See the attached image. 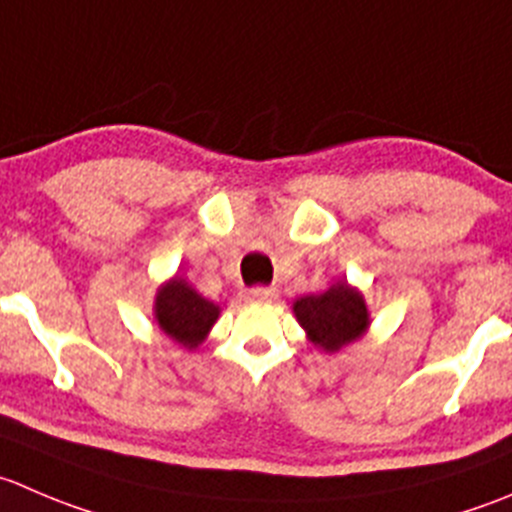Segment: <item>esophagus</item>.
<instances>
[{
	"label": "esophagus",
	"instance_id": "1",
	"mask_svg": "<svg viewBox=\"0 0 512 512\" xmlns=\"http://www.w3.org/2000/svg\"><path fill=\"white\" fill-rule=\"evenodd\" d=\"M245 297L250 302H275L277 290L275 287H252V290H247Z\"/></svg>",
	"mask_w": 512,
	"mask_h": 512
}]
</instances>
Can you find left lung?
Segmentation results:
<instances>
[{
	"label": "left lung",
	"instance_id": "1",
	"mask_svg": "<svg viewBox=\"0 0 512 512\" xmlns=\"http://www.w3.org/2000/svg\"><path fill=\"white\" fill-rule=\"evenodd\" d=\"M297 322L307 340L322 352H340L370 330V310L357 287L335 280L320 295L297 297L292 302Z\"/></svg>",
	"mask_w": 512,
	"mask_h": 512
}]
</instances>
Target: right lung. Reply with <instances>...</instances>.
Returning a JSON list of instances; mask_svg holds the SVG:
<instances>
[{
	"instance_id": "add662e5",
	"label": "right lung",
	"mask_w": 512,
	"mask_h": 512,
	"mask_svg": "<svg viewBox=\"0 0 512 512\" xmlns=\"http://www.w3.org/2000/svg\"><path fill=\"white\" fill-rule=\"evenodd\" d=\"M220 312V305L202 297L180 275L170 277L157 287L155 305H152L157 327L187 350H195L207 340Z\"/></svg>"
}]
</instances>
